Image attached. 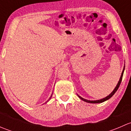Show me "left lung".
Wrapping results in <instances>:
<instances>
[{
  "mask_svg": "<svg viewBox=\"0 0 131 131\" xmlns=\"http://www.w3.org/2000/svg\"><path fill=\"white\" fill-rule=\"evenodd\" d=\"M124 70H125V64H124V68H123L122 74H121V77H120V79H119V80H118V83H117V85H116V87H115V89H113V91H112V92H111V93L110 94L108 95V96H107L106 97H104V98H103V99H101V100H86V99L83 98V97H82L81 96H79V94H77L78 96H79V98H80V100H82V101H85V102H87V103H103V102H104V101H106V100H109V99L110 98V97H112V96H113V94H114L115 93L116 91H117V89H118V88H119L120 85H121V82H122V79L123 74H124Z\"/></svg>",
  "mask_w": 131,
  "mask_h": 131,
  "instance_id": "8db88e82",
  "label": "left lung"
}]
</instances>
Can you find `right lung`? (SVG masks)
Here are the masks:
<instances>
[{"mask_svg":"<svg viewBox=\"0 0 131 131\" xmlns=\"http://www.w3.org/2000/svg\"><path fill=\"white\" fill-rule=\"evenodd\" d=\"M52 94H51V97H49V100H47V101H46V103H47V102H48V101H49V100H51V97H52Z\"/></svg>","mask_w":131,"mask_h":131,"instance_id":"right-lung-1","label":"right lung"}]
</instances>
